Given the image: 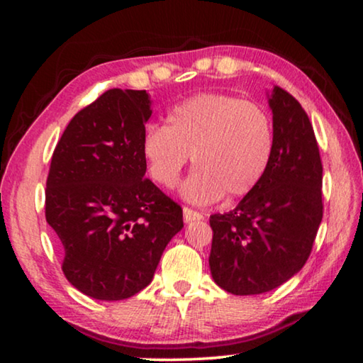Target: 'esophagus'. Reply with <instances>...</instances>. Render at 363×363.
Returning a JSON list of instances; mask_svg holds the SVG:
<instances>
[{
    "label": "esophagus",
    "mask_w": 363,
    "mask_h": 363,
    "mask_svg": "<svg viewBox=\"0 0 363 363\" xmlns=\"http://www.w3.org/2000/svg\"><path fill=\"white\" fill-rule=\"evenodd\" d=\"M183 220H185V223L196 221V220H203V215H201V213L195 211V210H191V208L183 206Z\"/></svg>",
    "instance_id": "34e87169"
}]
</instances>
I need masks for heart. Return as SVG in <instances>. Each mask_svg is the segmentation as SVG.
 Listing matches in <instances>:
<instances>
[{
    "instance_id": "heart-1",
    "label": "heart",
    "mask_w": 363,
    "mask_h": 363,
    "mask_svg": "<svg viewBox=\"0 0 363 363\" xmlns=\"http://www.w3.org/2000/svg\"><path fill=\"white\" fill-rule=\"evenodd\" d=\"M274 127L259 104L221 92L196 94L168 112L167 127H145L142 155L157 185L175 188L188 162L196 170L182 195L196 205H210L221 195L250 193L269 165Z\"/></svg>"
}]
</instances>
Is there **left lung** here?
<instances>
[{
    "instance_id": "obj_1",
    "label": "left lung",
    "mask_w": 363,
    "mask_h": 363,
    "mask_svg": "<svg viewBox=\"0 0 363 363\" xmlns=\"http://www.w3.org/2000/svg\"><path fill=\"white\" fill-rule=\"evenodd\" d=\"M274 150L261 182L230 213L210 216V269L236 296L272 291L309 259L322 221V162L301 104L274 86Z\"/></svg>"
}]
</instances>
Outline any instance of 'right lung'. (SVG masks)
Listing matches in <instances>:
<instances>
[{"instance_id":"obj_1","label":"right lung","mask_w":363,"mask_h":363,"mask_svg":"<svg viewBox=\"0 0 363 363\" xmlns=\"http://www.w3.org/2000/svg\"><path fill=\"white\" fill-rule=\"evenodd\" d=\"M145 91L111 89L64 130L46 182V221L64 251L62 272L99 301H122L152 282L183 211L145 178Z\"/></svg>"}]
</instances>
